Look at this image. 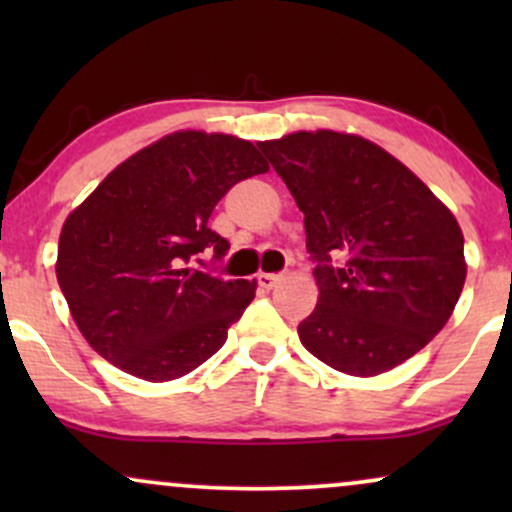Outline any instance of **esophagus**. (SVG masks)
<instances>
[{
    "mask_svg": "<svg viewBox=\"0 0 512 512\" xmlns=\"http://www.w3.org/2000/svg\"><path fill=\"white\" fill-rule=\"evenodd\" d=\"M281 281V274H269V272H262V274H257V284L262 286V289H274L276 284H279Z\"/></svg>",
    "mask_w": 512,
    "mask_h": 512,
    "instance_id": "1",
    "label": "esophagus"
}]
</instances>
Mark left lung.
<instances>
[{
    "label": "left lung",
    "instance_id": "8db88e82",
    "mask_svg": "<svg viewBox=\"0 0 512 512\" xmlns=\"http://www.w3.org/2000/svg\"><path fill=\"white\" fill-rule=\"evenodd\" d=\"M257 146L303 211L317 260L320 296L298 325L305 349L356 378L387 373L424 349L467 279L455 214L358 134L301 129Z\"/></svg>",
    "mask_w": 512,
    "mask_h": 512
}]
</instances>
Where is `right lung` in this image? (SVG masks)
I'll use <instances>...</instances> for the list:
<instances>
[{
  "label": "right lung",
  "mask_w": 512,
  "mask_h": 512,
  "mask_svg": "<svg viewBox=\"0 0 512 512\" xmlns=\"http://www.w3.org/2000/svg\"><path fill=\"white\" fill-rule=\"evenodd\" d=\"M257 146L233 134L180 129L122 161L64 221L55 272L93 351L134 378L166 383L221 349L257 281L187 267L223 257L207 226L233 185L267 173Z\"/></svg>",
  "instance_id": "1"
}]
</instances>
